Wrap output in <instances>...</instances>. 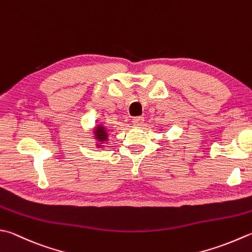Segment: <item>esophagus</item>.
Returning a JSON list of instances; mask_svg holds the SVG:
<instances>
[{
	"label": "esophagus",
	"mask_w": 252,
	"mask_h": 252,
	"mask_svg": "<svg viewBox=\"0 0 252 252\" xmlns=\"http://www.w3.org/2000/svg\"><path fill=\"white\" fill-rule=\"evenodd\" d=\"M143 122H144V118H143V117H136V118H133L132 125H134V126H142Z\"/></svg>",
	"instance_id": "esophagus-1"
}]
</instances>
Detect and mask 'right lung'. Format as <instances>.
Returning a JSON list of instances; mask_svg holds the SVG:
<instances>
[{
	"label": "right lung",
	"instance_id": "right-lung-1",
	"mask_svg": "<svg viewBox=\"0 0 252 252\" xmlns=\"http://www.w3.org/2000/svg\"><path fill=\"white\" fill-rule=\"evenodd\" d=\"M94 133H95L96 139H98L99 141H106L107 140L108 133H107L106 127H103L102 126H97L96 131Z\"/></svg>",
	"mask_w": 252,
	"mask_h": 252
}]
</instances>
